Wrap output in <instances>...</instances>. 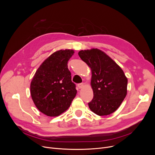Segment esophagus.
<instances>
[{"instance_id": "1", "label": "esophagus", "mask_w": 155, "mask_h": 155, "mask_svg": "<svg viewBox=\"0 0 155 155\" xmlns=\"http://www.w3.org/2000/svg\"><path fill=\"white\" fill-rule=\"evenodd\" d=\"M77 86H78V87L79 88H82L84 87V84H83V83L78 84L77 85Z\"/></svg>"}]
</instances>
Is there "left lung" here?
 <instances>
[{
	"mask_svg": "<svg viewBox=\"0 0 155 155\" xmlns=\"http://www.w3.org/2000/svg\"><path fill=\"white\" fill-rule=\"evenodd\" d=\"M78 55L92 70L94 97L88 103L89 108L100 116L110 114L118 109L127 94V79L123 70L98 49L80 51Z\"/></svg>",
	"mask_w": 155,
	"mask_h": 155,
	"instance_id": "1",
	"label": "left lung"
}]
</instances>
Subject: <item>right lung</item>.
<instances>
[{"label": "right lung", "mask_w": 155, "mask_h": 155, "mask_svg": "<svg viewBox=\"0 0 155 155\" xmlns=\"http://www.w3.org/2000/svg\"><path fill=\"white\" fill-rule=\"evenodd\" d=\"M73 53L72 50L53 53L40 65L31 81L32 99L48 116H58L67 110L77 94L67 65Z\"/></svg>", "instance_id": "right-lung-1"}]
</instances>
